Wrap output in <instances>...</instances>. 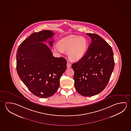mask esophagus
I'll return each mask as SVG.
<instances>
[{
  "label": "esophagus",
  "instance_id": "1",
  "mask_svg": "<svg viewBox=\"0 0 131 131\" xmlns=\"http://www.w3.org/2000/svg\"><path fill=\"white\" fill-rule=\"evenodd\" d=\"M67 68H71V64H70L69 62H68L67 64Z\"/></svg>",
  "mask_w": 131,
  "mask_h": 131
}]
</instances>
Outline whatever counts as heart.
Returning <instances> with one entry per match:
<instances>
[{
	"instance_id": "heart-1",
	"label": "heart",
	"mask_w": 131,
	"mask_h": 131,
	"mask_svg": "<svg viewBox=\"0 0 131 131\" xmlns=\"http://www.w3.org/2000/svg\"><path fill=\"white\" fill-rule=\"evenodd\" d=\"M88 45V41L84 37L70 35L61 40L56 49L61 52L68 51L69 58L72 61H77L85 55Z\"/></svg>"
}]
</instances>
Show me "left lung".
Returning <instances> with one entry per match:
<instances>
[{
	"mask_svg": "<svg viewBox=\"0 0 131 131\" xmlns=\"http://www.w3.org/2000/svg\"><path fill=\"white\" fill-rule=\"evenodd\" d=\"M91 43L82 58L72 65L75 89L84 96L102 91L109 81L114 68L112 47L100 36L87 33Z\"/></svg>",
	"mask_w": 131,
	"mask_h": 131,
	"instance_id": "8db88e82",
	"label": "left lung"
}]
</instances>
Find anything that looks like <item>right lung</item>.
Returning a JSON list of instances; mask_svg holds the SVG:
<instances>
[{
	"mask_svg": "<svg viewBox=\"0 0 131 131\" xmlns=\"http://www.w3.org/2000/svg\"><path fill=\"white\" fill-rule=\"evenodd\" d=\"M54 35L49 30L35 32L19 45L16 54L20 79L33 94L42 98L56 92L67 68V60L53 57L49 47L43 43ZM48 42L52 47L53 41Z\"/></svg>",
	"mask_w": 131,
	"mask_h": 131,
	"instance_id": "add662e5",
	"label": "right lung"
}]
</instances>
